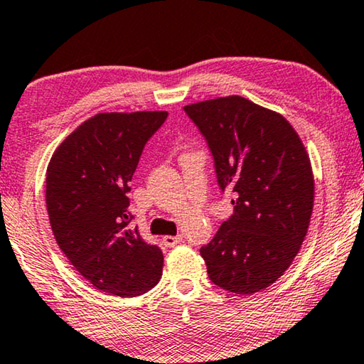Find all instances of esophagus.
Returning <instances> with one entry per match:
<instances>
[{"instance_id": "esophagus-1", "label": "esophagus", "mask_w": 364, "mask_h": 364, "mask_svg": "<svg viewBox=\"0 0 364 364\" xmlns=\"http://www.w3.org/2000/svg\"><path fill=\"white\" fill-rule=\"evenodd\" d=\"M163 240V245H166V247H175L176 244H180L183 240V235H165V237L161 239Z\"/></svg>"}]
</instances>
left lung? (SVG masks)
<instances>
[{
	"label": "left lung",
	"instance_id": "left-lung-1",
	"mask_svg": "<svg viewBox=\"0 0 364 364\" xmlns=\"http://www.w3.org/2000/svg\"><path fill=\"white\" fill-rule=\"evenodd\" d=\"M214 158L234 213L199 249L213 284L239 295L267 289L304 242L314 211L310 158L289 122L244 97L184 107Z\"/></svg>",
	"mask_w": 364,
	"mask_h": 364
}]
</instances>
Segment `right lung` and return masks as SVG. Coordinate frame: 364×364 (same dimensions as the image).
<instances>
[{
	"mask_svg": "<svg viewBox=\"0 0 364 364\" xmlns=\"http://www.w3.org/2000/svg\"><path fill=\"white\" fill-rule=\"evenodd\" d=\"M168 112H109L79 125L46 173V206L59 247L107 294L136 296L161 279L163 254L130 228V181Z\"/></svg>",
	"mask_w": 364,
	"mask_h": 364,
	"instance_id": "add662e5",
	"label": "right lung"
}]
</instances>
